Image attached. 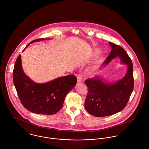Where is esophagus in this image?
<instances>
[{
    "instance_id": "obj_1",
    "label": "esophagus",
    "mask_w": 149,
    "mask_h": 149,
    "mask_svg": "<svg viewBox=\"0 0 149 149\" xmlns=\"http://www.w3.org/2000/svg\"><path fill=\"white\" fill-rule=\"evenodd\" d=\"M82 77H81V75H78V77H77V82L78 83H79L81 82H82Z\"/></svg>"
}]
</instances>
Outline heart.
<instances>
[{"instance_id":"obj_1","label":"heart","mask_w":149,"mask_h":149,"mask_svg":"<svg viewBox=\"0 0 149 149\" xmlns=\"http://www.w3.org/2000/svg\"><path fill=\"white\" fill-rule=\"evenodd\" d=\"M99 52H100V51H99L98 49H96V50L95 51V53H98ZM102 57H101V56L98 57V58L97 59V60H95V63L90 68L89 70V72H90V73L93 72L95 70V69L97 68L98 65L102 61Z\"/></svg>"}]
</instances>
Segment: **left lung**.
Instances as JSON below:
<instances>
[{
    "mask_svg": "<svg viewBox=\"0 0 149 149\" xmlns=\"http://www.w3.org/2000/svg\"><path fill=\"white\" fill-rule=\"evenodd\" d=\"M112 47L109 56L102 64L106 67L112 60L119 58L122 64L127 65V71L122 79L113 83L97 75L88 79L85 84L88 93L85 108L90 114L96 117L111 116L122 111L126 106L134 89L133 64L126 51L120 46L109 42Z\"/></svg>",
    "mask_w": 149,
    "mask_h": 149,
    "instance_id": "obj_1",
    "label": "left lung"
}]
</instances>
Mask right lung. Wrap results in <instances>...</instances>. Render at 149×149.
<instances>
[{
	"label": "right lung",
	"mask_w": 149,
	"mask_h": 149,
	"mask_svg": "<svg viewBox=\"0 0 149 149\" xmlns=\"http://www.w3.org/2000/svg\"><path fill=\"white\" fill-rule=\"evenodd\" d=\"M48 39L34 40L30 44ZM13 74L14 85L23 106L31 112L41 115H51L58 112L66 95L77 82L75 75H69L44 84L36 83L24 73L21 55L16 60Z\"/></svg>",
	"instance_id": "1"
}]
</instances>
